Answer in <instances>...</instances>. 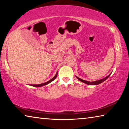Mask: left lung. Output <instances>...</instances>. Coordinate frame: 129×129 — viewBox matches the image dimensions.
<instances>
[{"mask_svg":"<svg viewBox=\"0 0 129 129\" xmlns=\"http://www.w3.org/2000/svg\"><path fill=\"white\" fill-rule=\"evenodd\" d=\"M110 74L109 75H108V76H106V77H105L104 78H102V79H101L100 80H98V81H93V82H90V81H85V80H82L81 79V78H78L77 77H76L77 78L78 80H79L85 83V84H86L88 85H99L100 84H101L102 82H104V81H105L106 79H108V77L110 76Z\"/></svg>","mask_w":129,"mask_h":129,"instance_id":"1","label":"left lung"}]
</instances>
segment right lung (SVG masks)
Here are the masks:
<instances>
[{"label":"right lung","instance_id":"right-lung-1","mask_svg":"<svg viewBox=\"0 0 129 129\" xmlns=\"http://www.w3.org/2000/svg\"><path fill=\"white\" fill-rule=\"evenodd\" d=\"M57 73H56V75L54 76V77L52 78L51 80H50L49 81H47L45 83H43V84H37V85H35V84H34V85H30L31 86H35V87H40V86H44V85H47L49 83H50L51 82H52V81H53L55 78H56L57 77Z\"/></svg>","mask_w":129,"mask_h":129}]
</instances>
